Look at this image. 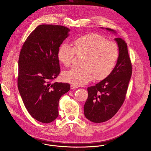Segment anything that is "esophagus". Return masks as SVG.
Returning a JSON list of instances; mask_svg holds the SVG:
<instances>
[{
  "label": "esophagus",
  "mask_w": 151,
  "mask_h": 151,
  "mask_svg": "<svg viewBox=\"0 0 151 151\" xmlns=\"http://www.w3.org/2000/svg\"><path fill=\"white\" fill-rule=\"evenodd\" d=\"M78 88V87H77L76 85H73V84L70 85V88L72 89V90H73V89H75V88Z\"/></svg>",
  "instance_id": "34e87169"
}]
</instances>
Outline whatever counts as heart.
<instances>
[{
  "instance_id": "b5f03b06",
  "label": "heart",
  "mask_w": 151,
  "mask_h": 151,
  "mask_svg": "<svg viewBox=\"0 0 151 151\" xmlns=\"http://www.w3.org/2000/svg\"><path fill=\"white\" fill-rule=\"evenodd\" d=\"M84 55L81 68H73L64 72V81L75 85H83L91 81L101 80L114 70L119 55L118 45L109 41L103 36L90 33L78 38L73 48L67 44L60 45L57 58L64 66H71L75 54Z\"/></svg>"
}]
</instances>
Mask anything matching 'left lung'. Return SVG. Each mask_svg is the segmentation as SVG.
<instances>
[{
  "mask_svg": "<svg viewBox=\"0 0 151 151\" xmlns=\"http://www.w3.org/2000/svg\"><path fill=\"white\" fill-rule=\"evenodd\" d=\"M114 32V30L106 28ZM119 55L112 72L96 85L88 87V97L83 106L85 117L100 123L111 119L119 111L125 99L132 74V64L127 43L116 37Z\"/></svg>",
  "mask_w": 151,
  "mask_h": 151,
  "instance_id": "8db88e82",
  "label": "left lung"
}]
</instances>
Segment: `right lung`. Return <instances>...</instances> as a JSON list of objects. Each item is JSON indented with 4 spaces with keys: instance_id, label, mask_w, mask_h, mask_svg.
Returning <instances> with one entry per match:
<instances>
[{
    "instance_id": "add662e5",
    "label": "right lung",
    "mask_w": 151,
    "mask_h": 151,
    "mask_svg": "<svg viewBox=\"0 0 151 151\" xmlns=\"http://www.w3.org/2000/svg\"><path fill=\"white\" fill-rule=\"evenodd\" d=\"M69 31L60 25H39L19 53L18 88L30 115L42 123L58 117L59 100L70 88L68 83H52L60 73L58 50Z\"/></svg>"
}]
</instances>
